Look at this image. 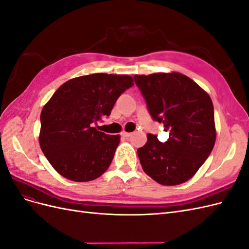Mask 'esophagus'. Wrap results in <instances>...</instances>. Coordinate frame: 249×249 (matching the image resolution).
I'll return each instance as SVG.
<instances>
[{"label":"esophagus","instance_id":"34e87169","mask_svg":"<svg viewBox=\"0 0 249 249\" xmlns=\"http://www.w3.org/2000/svg\"><path fill=\"white\" fill-rule=\"evenodd\" d=\"M122 135H123L124 137H126V138H127V137H131V136H132V133H129V132H123V133H122Z\"/></svg>","mask_w":249,"mask_h":249}]
</instances>
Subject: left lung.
Returning <instances> with one entry per match:
<instances>
[{"instance_id": "1", "label": "left lung", "mask_w": 249, "mask_h": 249, "mask_svg": "<svg viewBox=\"0 0 249 249\" xmlns=\"http://www.w3.org/2000/svg\"><path fill=\"white\" fill-rule=\"evenodd\" d=\"M134 80L150 116L169 133L163 143L157 135H147V142L137 149L141 166L161 185L185 183L215 144L212 100L193 80L178 72L135 74Z\"/></svg>"}]
</instances>
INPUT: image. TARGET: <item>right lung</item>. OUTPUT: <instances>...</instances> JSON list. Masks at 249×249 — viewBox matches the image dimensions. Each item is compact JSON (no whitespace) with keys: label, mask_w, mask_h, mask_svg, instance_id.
<instances>
[{"label":"right lung","mask_w":249,"mask_h":249,"mask_svg":"<svg viewBox=\"0 0 249 249\" xmlns=\"http://www.w3.org/2000/svg\"><path fill=\"white\" fill-rule=\"evenodd\" d=\"M134 85L125 74L92 73L65 82L40 114L39 144L55 170L74 182H88L108 169L119 135L93 126L109 116L118 97Z\"/></svg>","instance_id":"1"}]
</instances>
